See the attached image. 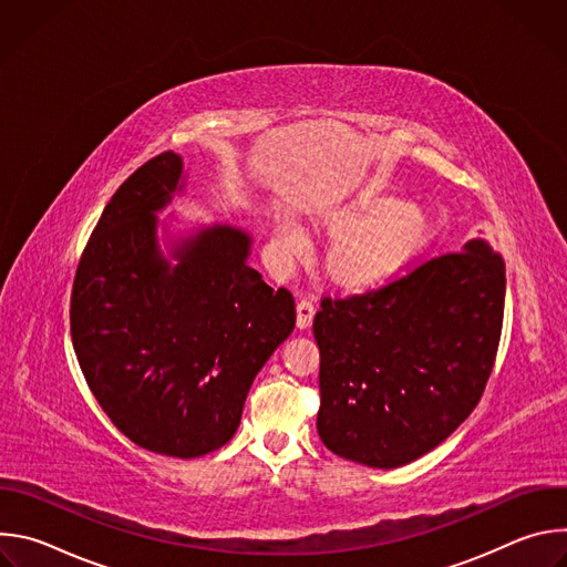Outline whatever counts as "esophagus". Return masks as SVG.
Masks as SVG:
<instances>
[{
    "label": "esophagus",
    "instance_id": "esophagus-1",
    "mask_svg": "<svg viewBox=\"0 0 567 567\" xmlns=\"http://www.w3.org/2000/svg\"><path fill=\"white\" fill-rule=\"evenodd\" d=\"M296 311H298V316H296V326H298V330H307V328L311 326L313 313H316L313 302H311V300H300V302L296 305Z\"/></svg>",
    "mask_w": 567,
    "mask_h": 567
}]
</instances>
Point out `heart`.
<instances>
[{
    "mask_svg": "<svg viewBox=\"0 0 567 567\" xmlns=\"http://www.w3.org/2000/svg\"><path fill=\"white\" fill-rule=\"evenodd\" d=\"M318 226L337 237L326 256V271L348 291H363L388 280L420 256L431 237L424 208L374 190L326 210ZM274 239L287 258L298 256L307 241L305 230L291 219L278 224Z\"/></svg>",
    "mask_w": 567,
    "mask_h": 567,
    "instance_id": "obj_1",
    "label": "heart"
}]
</instances>
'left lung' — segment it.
<instances>
[{
  "instance_id": "1",
  "label": "left lung",
  "mask_w": 567,
  "mask_h": 567,
  "mask_svg": "<svg viewBox=\"0 0 567 567\" xmlns=\"http://www.w3.org/2000/svg\"><path fill=\"white\" fill-rule=\"evenodd\" d=\"M505 311V262L468 239L363 296L322 298L318 435L332 453L403 466L442 444L489 381Z\"/></svg>"
}]
</instances>
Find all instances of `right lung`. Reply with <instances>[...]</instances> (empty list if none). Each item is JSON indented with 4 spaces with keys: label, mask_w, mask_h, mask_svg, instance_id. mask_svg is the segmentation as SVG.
I'll return each instance as SVG.
<instances>
[{
    "label": "right lung",
    "mask_w": 567,
    "mask_h": 567,
    "mask_svg": "<svg viewBox=\"0 0 567 567\" xmlns=\"http://www.w3.org/2000/svg\"><path fill=\"white\" fill-rule=\"evenodd\" d=\"M184 186V158L164 152L114 193L75 271L71 341L114 426L188 460L235 435L256 374L293 332L296 305L249 267L247 230L213 224L171 239L156 213Z\"/></svg>",
    "instance_id": "obj_1"
}]
</instances>
